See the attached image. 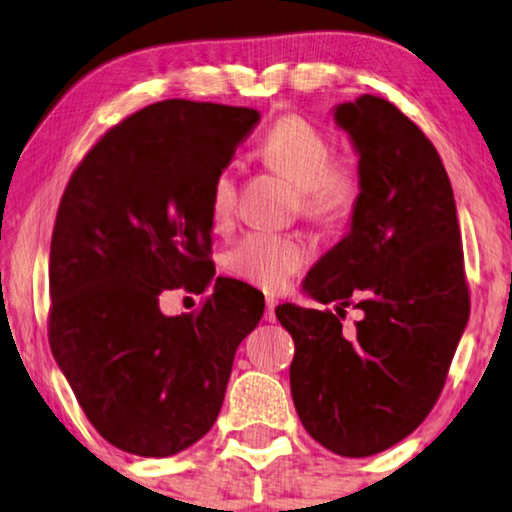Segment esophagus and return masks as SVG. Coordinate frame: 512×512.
Returning <instances> with one entry per match:
<instances>
[{"label":"esophagus","mask_w":512,"mask_h":512,"mask_svg":"<svg viewBox=\"0 0 512 512\" xmlns=\"http://www.w3.org/2000/svg\"><path fill=\"white\" fill-rule=\"evenodd\" d=\"M275 307H277V300L268 296L265 298V321H275Z\"/></svg>","instance_id":"esophagus-1"}]
</instances>
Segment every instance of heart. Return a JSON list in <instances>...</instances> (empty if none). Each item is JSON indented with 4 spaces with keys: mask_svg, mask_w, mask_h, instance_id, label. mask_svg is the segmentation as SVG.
Here are the masks:
<instances>
[{
    "mask_svg": "<svg viewBox=\"0 0 512 512\" xmlns=\"http://www.w3.org/2000/svg\"><path fill=\"white\" fill-rule=\"evenodd\" d=\"M265 163L284 172L303 195L305 212L314 219H338L356 205L359 177L349 165L333 163V144L324 132L300 116H286L265 132L261 142ZM237 205V170L223 165L209 191V216L216 228L228 226ZM310 261L303 240L277 233H249L228 251L223 265L230 275L263 291H282Z\"/></svg>",
    "mask_w": 512,
    "mask_h": 512,
    "instance_id": "b5f03b06",
    "label": "heart"
}]
</instances>
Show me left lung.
Masks as SVG:
<instances>
[{"instance_id":"1","label":"left lung","mask_w":512,"mask_h":512,"mask_svg":"<svg viewBox=\"0 0 512 512\" xmlns=\"http://www.w3.org/2000/svg\"><path fill=\"white\" fill-rule=\"evenodd\" d=\"M333 121L359 156L361 191L303 291L338 314L293 303L275 314L296 342L291 396L307 433L342 457H370L431 412L471 303L452 184L424 132L373 95L335 104ZM349 304L362 319L342 334Z\"/></svg>"}]
</instances>
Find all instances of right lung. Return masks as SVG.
Masks as SVG:
<instances>
[{"instance_id":"add662e5","label":"right lung","mask_w":512,"mask_h":512,"mask_svg":"<svg viewBox=\"0 0 512 512\" xmlns=\"http://www.w3.org/2000/svg\"><path fill=\"white\" fill-rule=\"evenodd\" d=\"M258 118L212 102L151 104L90 149L62 195L48 340L90 424L118 450L160 459L198 443L263 317V293L214 279L207 258L212 181ZM181 285L213 293L198 315L167 318L157 296Z\"/></svg>"}]
</instances>
